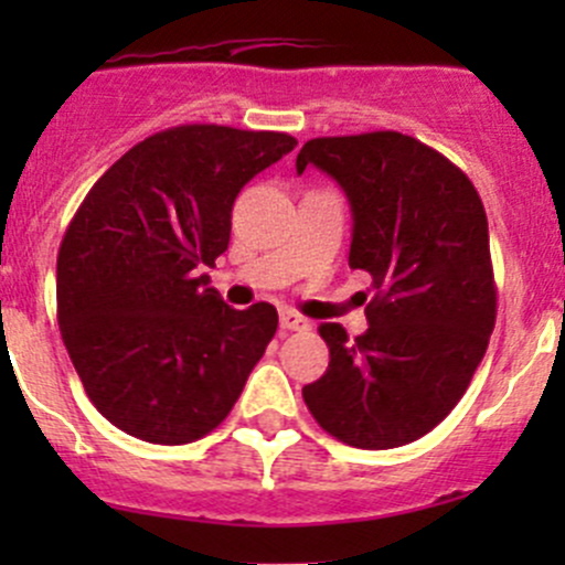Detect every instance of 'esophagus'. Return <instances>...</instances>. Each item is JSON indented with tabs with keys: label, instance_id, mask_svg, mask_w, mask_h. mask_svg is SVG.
<instances>
[{
	"label": "esophagus",
	"instance_id": "1",
	"mask_svg": "<svg viewBox=\"0 0 565 565\" xmlns=\"http://www.w3.org/2000/svg\"><path fill=\"white\" fill-rule=\"evenodd\" d=\"M278 319H281V328L284 330H309L311 328L309 319H306L303 315H298V311H295V309H287V306H284V309L278 311Z\"/></svg>",
	"mask_w": 565,
	"mask_h": 565
}]
</instances>
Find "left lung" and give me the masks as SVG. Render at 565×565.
Here are the masks:
<instances>
[{
	"mask_svg": "<svg viewBox=\"0 0 565 565\" xmlns=\"http://www.w3.org/2000/svg\"><path fill=\"white\" fill-rule=\"evenodd\" d=\"M352 207L350 267L372 276L369 330L319 324L328 372L306 385L315 420L385 451L435 429L470 385L498 317L481 196L457 163L398 130L322 136L298 152Z\"/></svg>",
	"mask_w": 565,
	"mask_h": 565,
	"instance_id": "1",
	"label": "left lung"
}]
</instances>
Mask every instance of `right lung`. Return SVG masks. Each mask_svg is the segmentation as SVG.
<instances>
[{"label": "right lung", "instance_id": "1", "mask_svg": "<svg viewBox=\"0 0 565 565\" xmlns=\"http://www.w3.org/2000/svg\"><path fill=\"white\" fill-rule=\"evenodd\" d=\"M295 145L276 130L177 125L130 147L84 196L56 256V319L117 429L185 446L235 407L278 315L226 306L202 265L230 248L241 188Z\"/></svg>", "mask_w": 565, "mask_h": 565}]
</instances>
